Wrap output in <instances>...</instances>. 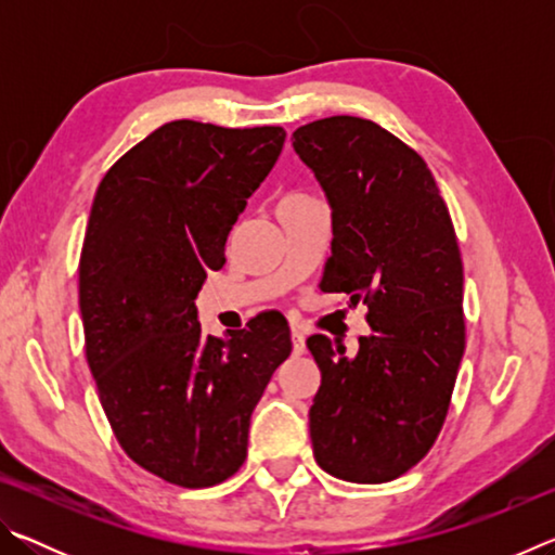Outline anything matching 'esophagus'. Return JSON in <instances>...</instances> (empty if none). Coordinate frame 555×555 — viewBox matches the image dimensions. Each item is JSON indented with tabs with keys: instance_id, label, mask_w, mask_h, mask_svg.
Instances as JSON below:
<instances>
[{
	"instance_id": "1",
	"label": "esophagus",
	"mask_w": 555,
	"mask_h": 555,
	"mask_svg": "<svg viewBox=\"0 0 555 555\" xmlns=\"http://www.w3.org/2000/svg\"><path fill=\"white\" fill-rule=\"evenodd\" d=\"M291 343H294V354L296 357L306 352V337H304V333H300V331L291 333Z\"/></svg>"
}]
</instances>
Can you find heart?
Instances as JSON below:
<instances>
[{
  "label": "heart",
  "instance_id": "heart-1",
  "mask_svg": "<svg viewBox=\"0 0 555 555\" xmlns=\"http://www.w3.org/2000/svg\"><path fill=\"white\" fill-rule=\"evenodd\" d=\"M291 198H294V195H291Z\"/></svg>",
  "mask_w": 555,
  "mask_h": 555
}]
</instances>
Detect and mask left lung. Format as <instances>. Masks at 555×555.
<instances>
[{"instance_id": "left-lung-1", "label": "left lung", "mask_w": 555, "mask_h": 555, "mask_svg": "<svg viewBox=\"0 0 555 555\" xmlns=\"http://www.w3.org/2000/svg\"><path fill=\"white\" fill-rule=\"evenodd\" d=\"M291 142L333 210L321 288L364 300L372 327L354 357L306 340L321 367L315 463L347 482L397 480L434 448L465 352L453 220L424 158L370 119H318Z\"/></svg>"}]
</instances>
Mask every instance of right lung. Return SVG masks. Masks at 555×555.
Here are the masks:
<instances>
[{"label":"right lung","instance_id":"right-lung-1","mask_svg":"<svg viewBox=\"0 0 555 555\" xmlns=\"http://www.w3.org/2000/svg\"><path fill=\"white\" fill-rule=\"evenodd\" d=\"M281 127H158L98 185L80 255V315L100 403L125 453L198 490L247 457L249 418L291 354L288 323L203 335L195 296L284 149Z\"/></svg>","mask_w":555,"mask_h":555}]
</instances>
